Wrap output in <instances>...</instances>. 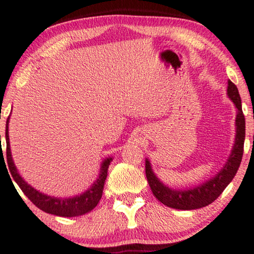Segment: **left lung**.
<instances>
[{
  "instance_id": "left-lung-1",
  "label": "left lung",
  "mask_w": 254,
  "mask_h": 254,
  "mask_svg": "<svg viewBox=\"0 0 254 254\" xmlns=\"http://www.w3.org/2000/svg\"><path fill=\"white\" fill-rule=\"evenodd\" d=\"M228 96L237 108L235 144H233L228 161L214 178L195 188L187 189V190H177L162 184L152 171L151 162L148 161V159L145 161V173H146L151 190L155 197L167 207L179 209V210H192V209L207 207L222 194L237 173L242 162L243 153H244L245 117L242 110V100L238 88L230 80L228 81Z\"/></svg>"
}]
</instances>
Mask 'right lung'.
<instances>
[{"label": "right lung", "mask_w": 254, "mask_h": 254, "mask_svg": "<svg viewBox=\"0 0 254 254\" xmlns=\"http://www.w3.org/2000/svg\"><path fill=\"white\" fill-rule=\"evenodd\" d=\"M9 118L6 120V127H5V141H6V160H8L9 171L11 173L13 180L18 185V187L22 189V191L28 196V198L32 202L36 207H38L40 210L52 214L56 216H62V217H75V216H81L92 211L94 208L99 203L101 197H102L104 182H106L108 175V168L113 158L104 159L101 164L99 178L94 181V184L87 189L82 194L73 196V197H54V196H49L44 192H40L30 186L28 182L23 180V178L17 172V168L13 164L11 157V150H10L9 143V133H8V124ZM0 153L2 154L3 151ZM10 177V175H9Z\"/></svg>", "instance_id": "1"}]
</instances>
